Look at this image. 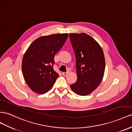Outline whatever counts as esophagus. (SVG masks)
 I'll return each mask as SVG.
<instances>
[{"mask_svg":"<svg viewBox=\"0 0 132 132\" xmlns=\"http://www.w3.org/2000/svg\"><path fill=\"white\" fill-rule=\"evenodd\" d=\"M69 73V72H62V75L63 76H67V74Z\"/></svg>","mask_w":132,"mask_h":132,"instance_id":"esophagus-1","label":"esophagus"}]
</instances>
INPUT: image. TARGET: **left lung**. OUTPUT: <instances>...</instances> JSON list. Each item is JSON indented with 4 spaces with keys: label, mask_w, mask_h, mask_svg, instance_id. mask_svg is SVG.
Wrapping results in <instances>:
<instances>
[{
    "label": "left lung",
    "mask_w": 132,
    "mask_h": 132,
    "mask_svg": "<svg viewBox=\"0 0 132 132\" xmlns=\"http://www.w3.org/2000/svg\"><path fill=\"white\" fill-rule=\"evenodd\" d=\"M69 37L76 56L77 76L76 82L70 87L78 95H88L102 80L105 70L102 48L85 33L69 34Z\"/></svg>",
    "instance_id": "1"
}]
</instances>
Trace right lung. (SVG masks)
<instances>
[{
	"instance_id": "1",
	"label": "right lung",
	"mask_w": 132,
	"mask_h": 132,
	"mask_svg": "<svg viewBox=\"0 0 132 132\" xmlns=\"http://www.w3.org/2000/svg\"><path fill=\"white\" fill-rule=\"evenodd\" d=\"M68 37V34L41 36L30 45L22 61V72L32 91L39 94L47 92L59 75L54 70V57Z\"/></svg>"
}]
</instances>
